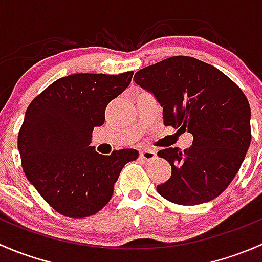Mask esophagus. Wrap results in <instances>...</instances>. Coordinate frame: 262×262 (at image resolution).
Listing matches in <instances>:
<instances>
[{
	"instance_id": "obj_1",
	"label": "esophagus",
	"mask_w": 262,
	"mask_h": 262,
	"mask_svg": "<svg viewBox=\"0 0 262 262\" xmlns=\"http://www.w3.org/2000/svg\"><path fill=\"white\" fill-rule=\"evenodd\" d=\"M139 155L143 158L144 161H150L153 158H156V152L152 149H148V148H144V149L139 150Z\"/></svg>"
}]
</instances>
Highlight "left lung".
<instances>
[{
	"label": "left lung",
	"instance_id": "1",
	"mask_svg": "<svg viewBox=\"0 0 262 262\" xmlns=\"http://www.w3.org/2000/svg\"><path fill=\"white\" fill-rule=\"evenodd\" d=\"M134 78L162 106L166 126L194 137L189 149L158 152L172 170L157 185L158 194L180 205L215 199L237 175L251 143V109L242 90L213 66L184 55L143 68Z\"/></svg>",
	"mask_w": 262,
	"mask_h": 262
}]
</instances>
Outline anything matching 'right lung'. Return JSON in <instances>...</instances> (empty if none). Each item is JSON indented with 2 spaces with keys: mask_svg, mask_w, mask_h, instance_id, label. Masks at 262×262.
I'll return each instance as SVG.
<instances>
[{
  "mask_svg": "<svg viewBox=\"0 0 262 262\" xmlns=\"http://www.w3.org/2000/svg\"><path fill=\"white\" fill-rule=\"evenodd\" d=\"M133 72L76 73L53 82L26 109L17 138L24 172L58 213L84 218L112 199L124 165L137 149L102 156L91 144L105 109L130 83Z\"/></svg>",
  "mask_w": 262,
  "mask_h": 262,
  "instance_id": "obj_1",
  "label": "right lung"
}]
</instances>
